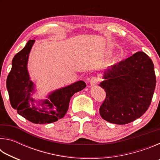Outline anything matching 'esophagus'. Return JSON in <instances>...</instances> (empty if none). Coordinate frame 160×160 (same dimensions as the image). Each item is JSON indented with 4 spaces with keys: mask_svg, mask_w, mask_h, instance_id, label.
<instances>
[{
    "mask_svg": "<svg viewBox=\"0 0 160 160\" xmlns=\"http://www.w3.org/2000/svg\"><path fill=\"white\" fill-rule=\"evenodd\" d=\"M99 80H100V79H99L98 77H96V76L92 77V78H91V80H90V85L91 86L96 85L99 82Z\"/></svg>",
    "mask_w": 160,
    "mask_h": 160,
    "instance_id": "obj_1",
    "label": "esophagus"
}]
</instances>
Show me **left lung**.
I'll list each match as a JSON object with an SVG mask.
<instances>
[{
	"label": "left lung",
	"mask_w": 160,
	"mask_h": 160,
	"mask_svg": "<svg viewBox=\"0 0 160 160\" xmlns=\"http://www.w3.org/2000/svg\"><path fill=\"white\" fill-rule=\"evenodd\" d=\"M99 86L106 97L99 108L102 118L123 125L140 118L148 109L156 85L154 64L142 51L119 61L104 72Z\"/></svg>",
	"instance_id": "8db88e82"
}]
</instances>
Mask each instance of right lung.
<instances>
[{
	"instance_id": "1",
	"label": "right lung",
	"mask_w": 160,
	"mask_h": 160,
	"mask_svg": "<svg viewBox=\"0 0 160 160\" xmlns=\"http://www.w3.org/2000/svg\"><path fill=\"white\" fill-rule=\"evenodd\" d=\"M34 41L29 40L24 48L14 56L11 70L7 78L6 86L10 104L13 109H17L19 114L34 123H50L66 115L70 98L75 93L85 88L86 84L83 81H78L56 90L48 96L49 99L43 101L41 104L42 109L35 107L34 99L30 97V93L34 90V85L29 80L27 68L29 53ZM29 101L32 103V108L29 107Z\"/></svg>"
}]
</instances>
